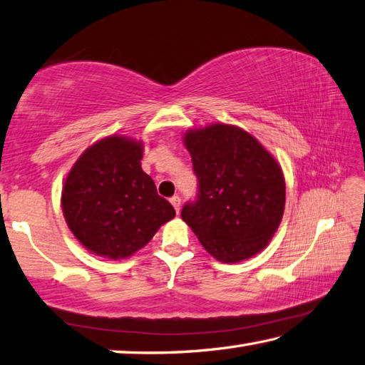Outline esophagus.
<instances>
[{
	"instance_id": "1",
	"label": "esophagus",
	"mask_w": 365,
	"mask_h": 365,
	"mask_svg": "<svg viewBox=\"0 0 365 365\" xmlns=\"http://www.w3.org/2000/svg\"><path fill=\"white\" fill-rule=\"evenodd\" d=\"M170 204L174 205V209H175V212H177V213L180 212V197H178V196L170 197Z\"/></svg>"
}]
</instances>
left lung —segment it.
Instances as JSON below:
<instances>
[{"mask_svg": "<svg viewBox=\"0 0 365 365\" xmlns=\"http://www.w3.org/2000/svg\"><path fill=\"white\" fill-rule=\"evenodd\" d=\"M182 139L199 180V199L183 207L182 220L215 259L253 258L283 218L287 185L280 163L235 125L190 128Z\"/></svg>", "mask_w": 365, "mask_h": 365, "instance_id": "obj_1", "label": "left lung"}]
</instances>
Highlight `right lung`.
Instances as JSON below:
<instances>
[{
	"label": "right lung",
	"instance_id": "add662e5",
	"mask_svg": "<svg viewBox=\"0 0 365 365\" xmlns=\"http://www.w3.org/2000/svg\"><path fill=\"white\" fill-rule=\"evenodd\" d=\"M142 140L106 135L83 150L64 178L63 217L90 253L113 261L130 258L175 217L142 170Z\"/></svg>",
	"mask_w": 365,
	"mask_h": 365
}]
</instances>
